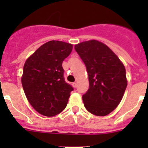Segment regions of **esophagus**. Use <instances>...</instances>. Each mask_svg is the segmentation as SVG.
<instances>
[{
	"instance_id": "1",
	"label": "esophagus",
	"mask_w": 148,
	"mask_h": 148,
	"mask_svg": "<svg viewBox=\"0 0 148 148\" xmlns=\"http://www.w3.org/2000/svg\"><path fill=\"white\" fill-rule=\"evenodd\" d=\"M73 87H74V88H75V87H77V84L75 83V82H74V83L73 84Z\"/></svg>"
}]
</instances>
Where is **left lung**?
<instances>
[{
    "instance_id": "obj_1",
    "label": "left lung",
    "mask_w": 148,
    "mask_h": 148,
    "mask_svg": "<svg viewBox=\"0 0 148 148\" xmlns=\"http://www.w3.org/2000/svg\"><path fill=\"white\" fill-rule=\"evenodd\" d=\"M85 64L89 89L82 96L86 109L104 116L114 110L122 99L127 85L126 70L118 56L108 46L96 40L75 45Z\"/></svg>"
}]
</instances>
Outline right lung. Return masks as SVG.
<instances>
[{
    "label": "right lung",
    "instance_id": "1",
    "mask_svg": "<svg viewBox=\"0 0 148 148\" xmlns=\"http://www.w3.org/2000/svg\"><path fill=\"white\" fill-rule=\"evenodd\" d=\"M72 49L73 44L50 40L40 46L24 64L22 86L29 102L40 114L54 116L66 107L73 88L65 82L62 62Z\"/></svg>",
    "mask_w": 148,
    "mask_h": 148
}]
</instances>
